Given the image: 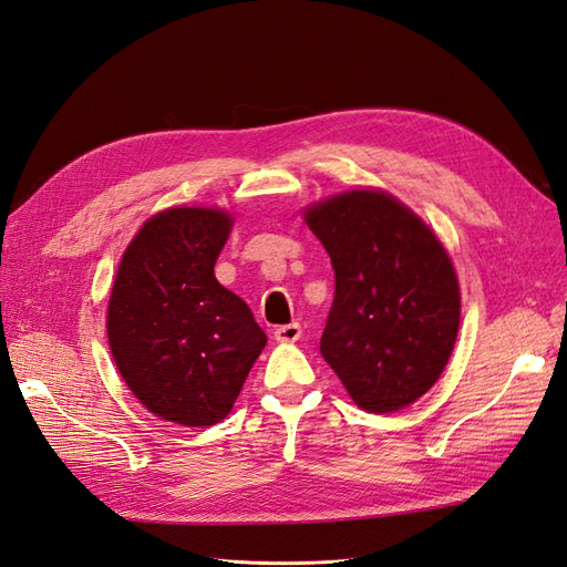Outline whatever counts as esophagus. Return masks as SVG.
<instances>
[{
    "label": "esophagus",
    "instance_id": "1",
    "mask_svg": "<svg viewBox=\"0 0 567 567\" xmlns=\"http://www.w3.org/2000/svg\"><path fill=\"white\" fill-rule=\"evenodd\" d=\"M272 337H276L278 343H295L301 339V324L299 322H291V324H280L272 331Z\"/></svg>",
    "mask_w": 567,
    "mask_h": 567
}]
</instances>
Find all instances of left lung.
Returning <instances> with one entry per match:
<instances>
[{
    "instance_id": "obj_1",
    "label": "left lung",
    "mask_w": 567,
    "mask_h": 567,
    "mask_svg": "<svg viewBox=\"0 0 567 567\" xmlns=\"http://www.w3.org/2000/svg\"><path fill=\"white\" fill-rule=\"evenodd\" d=\"M303 217L337 282L322 358L360 409L413 404L442 375L457 337L460 287L444 245L375 188L324 198Z\"/></svg>"
}]
</instances>
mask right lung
Listing matches in <instances>:
<instances>
[{"label": "right lung", "instance_id": "obj_1", "mask_svg": "<svg viewBox=\"0 0 567 567\" xmlns=\"http://www.w3.org/2000/svg\"><path fill=\"white\" fill-rule=\"evenodd\" d=\"M230 226L224 209L171 207L123 251L110 348L125 385L167 423L224 421L266 346L247 303L215 278Z\"/></svg>", "mask_w": 567, "mask_h": 567}]
</instances>
